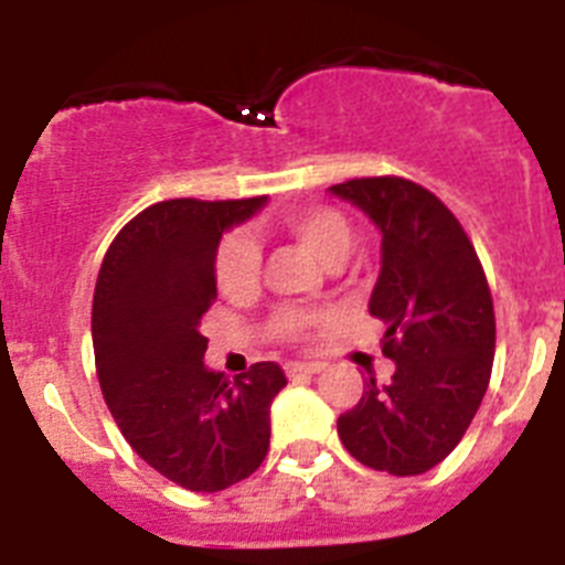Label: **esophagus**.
Returning <instances> with one entry per match:
<instances>
[{"mask_svg": "<svg viewBox=\"0 0 565 565\" xmlns=\"http://www.w3.org/2000/svg\"><path fill=\"white\" fill-rule=\"evenodd\" d=\"M322 371V364L319 362H288L286 373L288 376H311V373Z\"/></svg>", "mask_w": 565, "mask_h": 565, "instance_id": "obj_1", "label": "esophagus"}]
</instances>
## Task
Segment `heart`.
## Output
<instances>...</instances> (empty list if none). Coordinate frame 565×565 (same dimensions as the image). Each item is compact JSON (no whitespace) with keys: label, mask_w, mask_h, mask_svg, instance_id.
I'll use <instances>...</instances> for the list:
<instances>
[{"label":"heart","mask_w":565,"mask_h":565,"mask_svg":"<svg viewBox=\"0 0 565 565\" xmlns=\"http://www.w3.org/2000/svg\"><path fill=\"white\" fill-rule=\"evenodd\" d=\"M279 226L328 268H337L351 248V223L333 206H294L282 212ZM214 282L228 299L254 294L259 282V246L252 234L228 232L221 239L214 254ZM326 322V313H311L302 308H279L271 317L274 333L288 342L306 339L311 328H322Z\"/></svg>","instance_id":"b5f03b06"}]
</instances>
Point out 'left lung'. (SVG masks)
Instances as JSON below:
<instances>
[{"label":"left lung","mask_w":565,"mask_h":565,"mask_svg":"<svg viewBox=\"0 0 565 565\" xmlns=\"http://www.w3.org/2000/svg\"><path fill=\"white\" fill-rule=\"evenodd\" d=\"M333 194L382 232L371 313L387 331L391 382H364L337 422L344 450L391 476H422L456 450L492 376L495 308L472 239L430 189L398 178H353Z\"/></svg>","instance_id":"left-lung-1"}]
</instances>
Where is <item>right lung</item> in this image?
<instances>
[{
	"mask_svg": "<svg viewBox=\"0 0 565 565\" xmlns=\"http://www.w3.org/2000/svg\"><path fill=\"white\" fill-rule=\"evenodd\" d=\"M266 198H174L135 214L104 254L93 294V351L104 402L138 456L192 492H221L263 463L268 411L286 387L274 362L228 382L209 371L201 319L217 299L223 232Z\"/></svg>",
	"mask_w": 565,
	"mask_h": 565,
	"instance_id": "add662e5",
	"label": "right lung"
}]
</instances>
